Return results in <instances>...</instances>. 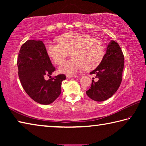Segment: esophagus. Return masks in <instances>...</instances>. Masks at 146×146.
Wrapping results in <instances>:
<instances>
[{"label": "esophagus", "mask_w": 146, "mask_h": 146, "mask_svg": "<svg viewBox=\"0 0 146 146\" xmlns=\"http://www.w3.org/2000/svg\"><path fill=\"white\" fill-rule=\"evenodd\" d=\"M66 77L67 78H76V75H70V74H68V75H66Z\"/></svg>", "instance_id": "esophagus-1"}]
</instances>
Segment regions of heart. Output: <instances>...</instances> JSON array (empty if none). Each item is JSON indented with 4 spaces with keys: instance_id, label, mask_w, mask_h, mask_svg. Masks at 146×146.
<instances>
[{
    "instance_id": "heart-1",
    "label": "heart",
    "mask_w": 146,
    "mask_h": 146,
    "mask_svg": "<svg viewBox=\"0 0 146 146\" xmlns=\"http://www.w3.org/2000/svg\"><path fill=\"white\" fill-rule=\"evenodd\" d=\"M59 43L49 42L46 45L48 55L56 64H60L71 53L72 58L58 67L62 73L73 74L84 69L92 70L103 60L106 53L104 44L84 33H66L58 38Z\"/></svg>"
}]
</instances>
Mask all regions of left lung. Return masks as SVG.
I'll return each instance as SVG.
<instances>
[{
  "label": "left lung",
  "mask_w": 146,
  "mask_h": 146,
  "mask_svg": "<svg viewBox=\"0 0 146 146\" xmlns=\"http://www.w3.org/2000/svg\"><path fill=\"white\" fill-rule=\"evenodd\" d=\"M124 66V56L120 46L114 40L108 44L102 62L90 72L95 74L98 80H92L91 88L86 94L92 99L102 102L114 95L122 82V71ZM94 79V78H93Z\"/></svg>",
  "instance_id": "obj_1"
}]
</instances>
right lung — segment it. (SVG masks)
I'll return each instance as SVG.
<instances>
[{
	"instance_id": "obj_1",
	"label": "right lung",
	"mask_w": 146,
	"mask_h": 146,
	"mask_svg": "<svg viewBox=\"0 0 146 146\" xmlns=\"http://www.w3.org/2000/svg\"><path fill=\"white\" fill-rule=\"evenodd\" d=\"M17 66L19 76L24 91L34 101L44 105L53 102L61 93L62 82L66 75L60 74L46 80L55 68L41 40H29L20 49Z\"/></svg>"
}]
</instances>
